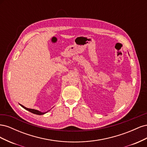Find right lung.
<instances>
[{
    "mask_svg": "<svg viewBox=\"0 0 147 147\" xmlns=\"http://www.w3.org/2000/svg\"><path fill=\"white\" fill-rule=\"evenodd\" d=\"M20 105L22 107H23L24 109H26V110H27L29 111L30 112L32 113H34V114H36V115H43V114H45V113H47V112H39V111H38V110H35V109H31L26 108V107H25L24 106L22 105H21V104H20Z\"/></svg>",
    "mask_w": 147,
    "mask_h": 147,
    "instance_id": "1",
    "label": "right lung"
}]
</instances>
